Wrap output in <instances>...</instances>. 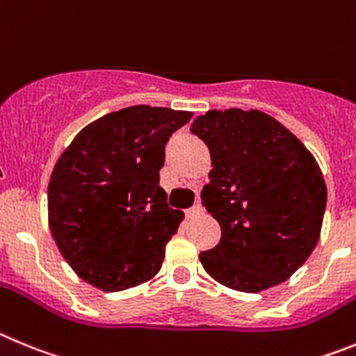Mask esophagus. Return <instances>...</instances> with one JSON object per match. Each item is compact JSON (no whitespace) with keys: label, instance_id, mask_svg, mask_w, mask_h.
Wrapping results in <instances>:
<instances>
[{"label":"esophagus","instance_id":"34e87169","mask_svg":"<svg viewBox=\"0 0 356 356\" xmlns=\"http://www.w3.org/2000/svg\"><path fill=\"white\" fill-rule=\"evenodd\" d=\"M204 214V207L200 206V204H195L193 207H190V209L186 211V216L188 218H198Z\"/></svg>","mask_w":356,"mask_h":356}]
</instances>
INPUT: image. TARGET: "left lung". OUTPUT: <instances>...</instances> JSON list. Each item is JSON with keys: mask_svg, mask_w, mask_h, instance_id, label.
I'll list each match as a JSON object with an SVG mask.
<instances>
[{"mask_svg": "<svg viewBox=\"0 0 356 356\" xmlns=\"http://www.w3.org/2000/svg\"><path fill=\"white\" fill-rule=\"evenodd\" d=\"M211 154L200 198L222 227L204 270L243 293L278 286L309 259L321 234L326 184L307 147L259 110H211L193 120Z\"/></svg>", "mask_w": 356, "mask_h": 356, "instance_id": "left-lung-1", "label": "left lung"}]
</instances>
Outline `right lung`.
Here are the masks:
<instances>
[{
    "mask_svg": "<svg viewBox=\"0 0 356 356\" xmlns=\"http://www.w3.org/2000/svg\"><path fill=\"white\" fill-rule=\"evenodd\" d=\"M193 113L140 104L88 124L60 156L47 188L49 229L79 278L102 291L150 280L181 211L159 186L165 145Z\"/></svg>",
    "mask_w": 356,
    "mask_h": 356,
    "instance_id": "add662e5",
    "label": "right lung"
}]
</instances>
